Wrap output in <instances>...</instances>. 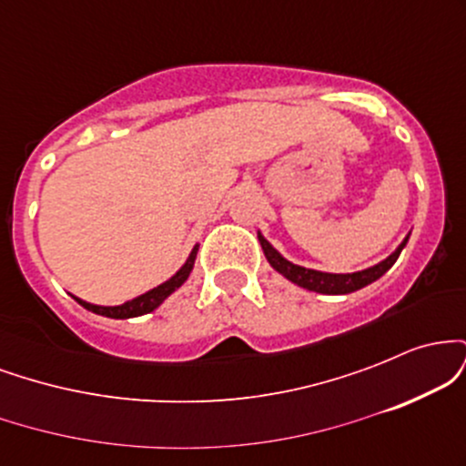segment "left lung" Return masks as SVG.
<instances>
[{"instance_id": "8db88e82", "label": "left lung", "mask_w": 466, "mask_h": 466, "mask_svg": "<svg viewBox=\"0 0 466 466\" xmlns=\"http://www.w3.org/2000/svg\"><path fill=\"white\" fill-rule=\"evenodd\" d=\"M258 240H260V245H263V251H265L267 260H269V265L274 267L278 274L285 276L287 280L296 282L298 287L309 289V291L329 293V296H341V293H352V291H357V289L370 285V282L377 280V278H381L390 269V267L397 263L400 249H403L405 243H408V238H405L403 243H400L399 248H397V251H394V254H390L386 260H381V263H379V265L370 267V269L355 271V274H324V271L307 269V267L289 263V260L282 258V256L278 254V251L271 248V245L267 243L263 237H260V234H258Z\"/></svg>"}]
</instances>
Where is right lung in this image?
Here are the masks:
<instances>
[{"label":"right lung","instance_id":"1","mask_svg":"<svg viewBox=\"0 0 466 466\" xmlns=\"http://www.w3.org/2000/svg\"><path fill=\"white\" fill-rule=\"evenodd\" d=\"M195 256H197V248L192 249V254L188 256V260H186V265L181 267V269L175 274L170 280H166L164 285L151 289V291H147L144 296H137L133 298V300L120 304V307H98V304H89V302H83L78 300V304H83L87 311L92 313H98V315H105V318H114V319H127V318H137V315H144V313H151L155 309L162 304L166 298L170 296V293L175 291V289H179L184 285L186 280H188L192 267H195Z\"/></svg>","mask_w":466,"mask_h":466}]
</instances>
